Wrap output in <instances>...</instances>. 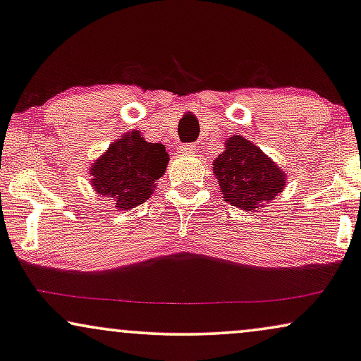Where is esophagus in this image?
<instances>
[{"instance_id":"34e87169","label":"esophagus","mask_w":361,"mask_h":361,"mask_svg":"<svg viewBox=\"0 0 361 361\" xmlns=\"http://www.w3.org/2000/svg\"><path fill=\"white\" fill-rule=\"evenodd\" d=\"M178 149H180L181 154H195L196 153L195 145H181V147H178Z\"/></svg>"}]
</instances>
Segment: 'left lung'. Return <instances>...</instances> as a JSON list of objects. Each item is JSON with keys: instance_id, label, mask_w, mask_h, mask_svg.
I'll return each mask as SVG.
<instances>
[{"instance_id": "obj_1", "label": "left lung", "mask_w": 361, "mask_h": 361, "mask_svg": "<svg viewBox=\"0 0 361 361\" xmlns=\"http://www.w3.org/2000/svg\"><path fill=\"white\" fill-rule=\"evenodd\" d=\"M213 173L223 200L245 212H258L286 185V173L259 147L241 135H231L213 159Z\"/></svg>"}]
</instances>
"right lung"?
<instances>
[{
  "label": "right lung",
  "mask_w": 361,
  "mask_h": 361,
  "mask_svg": "<svg viewBox=\"0 0 361 361\" xmlns=\"http://www.w3.org/2000/svg\"><path fill=\"white\" fill-rule=\"evenodd\" d=\"M168 161L165 145L149 143L138 130L128 131L93 161L91 186L97 195L111 198L118 209H131L154 193Z\"/></svg>",
  "instance_id": "1"
}]
</instances>
